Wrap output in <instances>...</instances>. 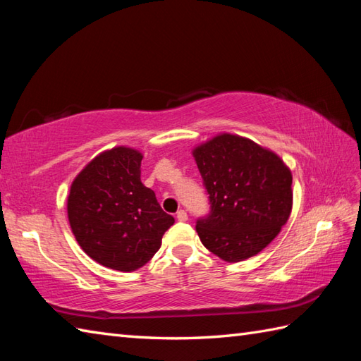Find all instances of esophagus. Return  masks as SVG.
I'll use <instances>...</instances> for the list:
<instances>
[{"label": "esophagus", "instance_id": "obj_1", "mask_svg": "<svg viewBox=\"0 0 361 361\" xmlns=\"http://www.w3.org/2000/svg\"><path fill=\"white\" fill-rule=\"evenodd\" d=\"M176 220L178 221H186L188 220V214L185 209H180L178 212H176Z\"/></svg>", "mask_w": 361, "mask_h": 361}]
</instances>
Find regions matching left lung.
Listing matches in <instances>:
<instances>
[{"label":"left lung","mask_w":361,"mask_h":361,"mask_svg":"<svg viewBox=\"0 0 361 361\" xmlns=\"http://www.w3.org/2000/svg\"><path fill=\"white\" fill-rule=\"evenodd\" d=\"M192 155L211 204L197 220L202 243L226 262L257 255L290 217V169L274 152L231 133L214 136Z\"/></svg>","instance_id":"8db88e82"}]
</instances>
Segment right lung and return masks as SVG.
I'll use <instances>...</instances> for the list:
<instances>
[{"instance_id": "right-lung-1", "label": "right lung", "mask_w": 361, "mask_h": 361, "mask_svg": "<svg viewBox=\"0 0 361 361\" xmlns=\"http://www.w3.org/2000/svg\"><path fill=\"white\" fill-rule=\"evenodd\" d=\"M142 153L130 147L102 152L75 176L68 220L75 240L97 264L135 271L155 256L173 225L141 183Z\"/></svg>"}]
</instances>
